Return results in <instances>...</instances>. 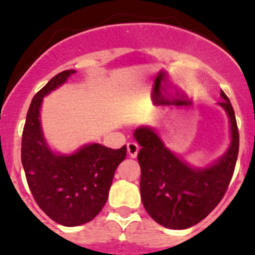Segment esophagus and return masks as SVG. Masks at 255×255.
<instances>
[{"mask_svg": "<svg viewBox=\"0 0 255 255\" xmlns=\"http://www.w3.org/2000/svg\"><path fill=\"white\" fill-rule=\"evenodd\" d=\"M128 153H129L130 157H136L138 155V152H139V145L138 143H135V141H130V143H128Z\"/></svg>", "mask_w": 255, "mask_h": 255, "instance_id": "34e87169", "label": "esophagus"}]
</instances>
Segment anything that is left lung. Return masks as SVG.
I'll return each mask as SVG.
<instances>
[{
	"label": "left lung",
	"instance_id": "1",
	"mask_svg": "<svg viewBox=\"0 0 255 255\" xmlns=\"http://www.w3.org/2000/svg\"><path fill=\"white\" fill-rule=\"evenodd\" d=\"M222 101L231 124V145L226 154L211 167L193 168L164 147L149 128L135 130L140 144V195L148 215L168 229L194 226L207 217L224 198L233 179L239 153V129L235 112L224 91Z\"/></svg>",
	"mask_w": 255,
	"mask_h": 255
}]
</instances>
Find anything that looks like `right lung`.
I'll use <instances>...</instances> for the list:
<instances>
[{"label": "right lung", "instance_id": "obj_1", "mask_svg": "<svg viewBox=\"0 0 255 255\" xmlns=\"http://www.w3.org/2000/svg\"><path fill=\"white\" fill-rule=\"evenodd\" d=\"M74 73L65 70L57 74L35 94L21 138V163L33 198L49 218L69 227L87 224L100 213L115 171L126 157L125 145L111 149L89 144L71 155H57L48 149L40 129V103Z\"/></svg>", "mask_w": 255, "mask_h": 255}]
</instances>
